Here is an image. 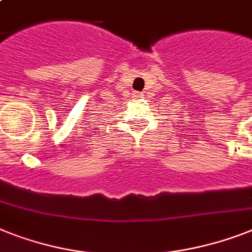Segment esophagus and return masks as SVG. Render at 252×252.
Instances as JSON below:
<instances>
[{"mask_svg":"<svg viewBox=\"0 0 252 252\" xmlns=\"http://www.w3.org/2000/svg\"><path fill=\"white\" fill-rule=\"evenodd\" d=\"M141 95H142V94H136V97H141Z\"/></svg>","mask_w":252,"mask_h":252,"instance_id":"esophagus-1","label":"esophagus"}]
</instances>
